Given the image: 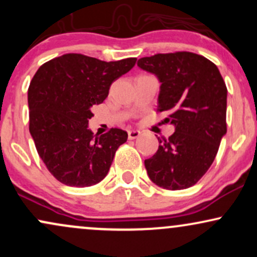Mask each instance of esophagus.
<instances>
[{"mask_svg":"<svg viewBox=\"0 0 257 257\" xmlns=\"http://www.w3.org/2000/svg\"><path fill=\"white\" fill-rule=\"evenodd\" d=\"M141 135V133L139 131H128V138L133 140V139H137Z\"/></svg>","mask_w":257,"mask_h":257,"instance_id":"obj_1","label":"esophagus"}]
</instances>
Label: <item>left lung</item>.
Listing matches in <instances>:
<instances>
[{
  "label": "left lung",
  "mask_w": 257,
  "mask_h": 257,
  "mask_svg": "<svg viewBox=\"0 0 257 257\" xmlns=\"http://www.w3.org/2000/svg\"><path fill=\"white\" fill-rule=\"evenodd\" d=\"M138 66L158 77V111L175 126L168 139L158 138L157 152L145 161L147 174L167 190L191 187L213 164L227 132L225 81L216 65L191 52L141 58Z\"/></svg>",
  "instance_id": "left-lung-1"
}]
</instances>
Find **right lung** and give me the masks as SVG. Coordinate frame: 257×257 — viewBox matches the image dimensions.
<instances>
[{"label": "right lung", "instance_id": "add662e5", "mask_svg": "<svg viewBox=\"0 0 257 257\" xmlns=\"http://www.w3.org/2000/svg\"><path fill=\"white\" fill-rule=\"evenodd\" d=\"M135 61L107 63L69 53L44 63L35 73L28 91L29 129L41 159L61 184L87 187L107 175L128 134L111 128L94 135L88 129L90 107L107 98L111 84Z\"/></svg>", "mask_w": 257, "mask_h": 257}]
</instances>
